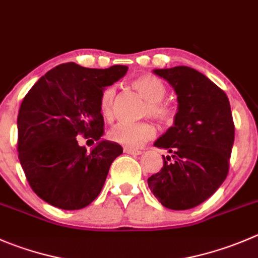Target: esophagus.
Listing matches in <instances>:
<instances>
[{"label": "esophagus", "instance_id": "34e87169", "mask_svg": "<svg viewBox=\"0 0 258 258\" xmlns=\"http://www.w3.org/2000/svg\"><path fill=\"white\" fill-rule=\"evenodd\" d=\"M123 151L126 152V154H130V155H140L141 154V150H137V149H132V147H124Z\"/></svg>", "mask_w": 258, "mask_h": 258}]
</instances>
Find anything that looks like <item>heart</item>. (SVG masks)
I'll list each match as a JSON object with an SVG mask.
<instances>
[{"label": "heart", "mask_w": 258, "mask_h": 258, "mask_svg": "<svg viewBox=\"0 0 258 258\" xmlns=\"http://www.w3.org/2000/svg\"><path fill=\"white\" fill-rule=\"evenodd\" d=\"M131 84L132 88L147 102L145 113L161 123H170L174 119V108L162 101L166 96L167 89L161 79L151 74H142L134 79ZM114 96L116 91L112 86L106 87L99 96V111L107 119L113 117ZM155 135H156V128L150 122H140V123L121 122L109 131V139L127 147H139L154 139Z\"/></svg>", "instance_id": "b5f03b06"}]
</instances>
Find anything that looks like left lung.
Wrapping results in <instances>:
<instances>
[{
    "mask_svg": "<svg viewBox=\"0 0 258 258\" xmlns=\"http://www.w3.org/2000/svg\"><path fill=\"white\" fill-rule=\"evenodd\" d=\"M177 96V112L155 146L164 166L147 179L164 207L174 211L194 208L217 191L226 180L234 142V123L227 94L204 74L189 67L155 69Z\"/></svg>",
    "mask_w": 258,
    "mask_h": 258,
    "instance_id": "obj_1",
    "label": "left lung"
}]
</instances>
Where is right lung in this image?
<instances>
[{
    "instance_id": "add662e5",
    "label": "right lung",
    "mask_w": 258,
    "mask_h": 258,
    "mask_svg": "<svg viewBox=\"0 0 258 258\" xmlns=\"http://www.w3.org/2000/svg\"><path fill=\"white\" fill-rule=\"evenodd\" d=\"M127 71L126 66L60 64L25 96L17 116V151L30 186L42 201L76 211L99 196L111 164L123 152L121 145L101 139L99 96ZM79 134L97 141L91 152L78 144Z\"/></svg>"
}]
</instances>
